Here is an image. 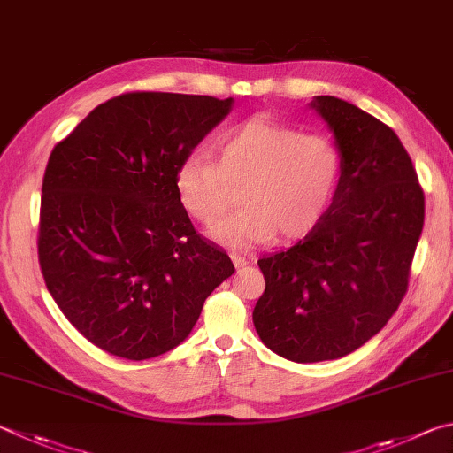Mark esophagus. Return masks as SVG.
Here are the masks:
<instances>
[{
    "mask_svg": "<svg viewBox=\"0 0 453 453\" xmlns=\"http://www.w3.org/2000/svg\"><path fill=\"white\" fill-rule=\"evenodd\" d=\"M232 261H234V265H235L237 269H242V267H245V265H248V263H250L248 259L243 257V255H237V253L232 255Z\"/></svg>",
    "mask_w": 453,
    "mask_h": 453,
    "instance_id": "esophagus-1",
    "label": "esophagus"
}]
</instances>
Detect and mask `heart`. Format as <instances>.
<instances>
[{
	"mask_svg": "<svg viewBox=\"0 0 453 453\" xmlns=\"http://www.w3.org/2000/svg\"><path fill=\"white\" fill-rule=\"evenodd\" d=\"M211 158L188 156L176 172V194L184 210L203 226H215L241 186L244 208L211 229L229 248L277 237H297L317 224L341 178L339 146L323 133L253 117L221 134Z\"/></svg>",
	"mask_w": 453,
	"mask_h": 453,
	"instance_id": "b5f03b06",
	"label": "heart"
}]
</instances>
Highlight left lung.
<instances>
[{
  "label": "left lung",
  "instance_id": "8db88e82",
  "mask_svg": "<svg viewBox=\"0 0 453 453\" xmlns=\"http://www.w3.org/2000/svg\"><path fill=\"white\" fill-rule=\"evenodd\" d=\"M342 168L333 203L289 250L257 261L265 291L253 325L293 363L350 355L396 312L424 227V192L390 127L336 96L311 101Z\"/></svg>",
  "mask_w": 453,
  "mask_h": 453
}]
</instances>
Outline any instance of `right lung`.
<instances>
[{"label":"right lung","mask_w":453,"mask_h":453,"mask_svg":"<svg viewBox=\"0 0 453 453\" xmlns=\"http://www.w3.org/2000/svg\"><path fill=\"white\" fill-rule=\"evenodd\" d=\"M234 98L127 93L98 104L49 156L39 265L63 315L128 360L178 347L203 301L234 273L196 232L176 172Z\"/></svg>","instance_id":"add662e5"}]
</instances>
